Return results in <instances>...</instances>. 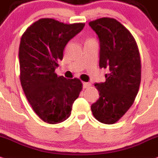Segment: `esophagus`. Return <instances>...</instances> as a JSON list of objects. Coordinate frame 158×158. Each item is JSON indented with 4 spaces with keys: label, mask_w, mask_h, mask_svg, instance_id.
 Instances as JSON below:
<instances>
[{
    "label": "esophagus",
    "mask_w": 158,
    "mask_h": 158,
    "mask_svg": "<svg viewBox=\"0 0 158 158\" xmlns=\"http://www.w3.org/2000/svg\"><path fill=\"white\" fill-rule=\"evenodd\" d=\"M91 86H92V84H91L90 83H86V82L83 83V89L89 88V87H90Z\"/></svg>",
    "instance_id": "34e87169"
}]
</instances>
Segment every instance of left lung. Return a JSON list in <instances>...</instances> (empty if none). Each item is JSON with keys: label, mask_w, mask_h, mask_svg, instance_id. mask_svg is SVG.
<instances>
[{"label": "left lung", "mask_w": 158, "mask_h": 158, "mask_svg": "<svg viewBox=\"0 0 158 158\" xmlns=\"http://www.w3.org/2000/svg\"><path fill=\"white\" fill-rule=\"evenodd\" d=\"M89 25L99 38V66L109 71L105 75L104 83L94 84L100 97L91 109L101 123H115L138 94L141 80L138 47L130 31L114 18H99Z\"/></svg>", "instance_id": "8db88e82"}]
</instances>
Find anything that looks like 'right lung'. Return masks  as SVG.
<instances>
[{"instance_id":"obj_1","label":"right lung","mask_w":158,"mask_h":158,"mask_svg":"<svg viewBox=\"0 0 158 158\" xmlns=\"http://www.w3.org/2000/svg\"><path fill=\"white\" fill-rule=\"evenodd\" d=\"M84 26L41 18L29 26L20 39L22 88L34 112L46 123L56 124L67 119L83 89L79 79L58 77L55 70L63 59L65 46Z\"/></svg>"}]
</instances>
